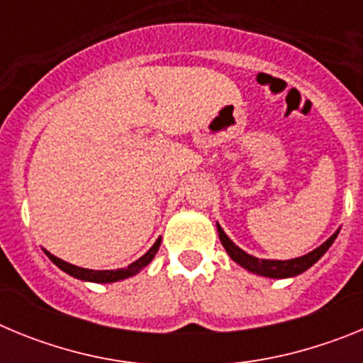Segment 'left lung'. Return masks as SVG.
Segmentation results:
<instances>
[{"instance_id":"8db88e82","label":"left lung","mask_w":363,"mask_h":363,"mask_svg":"<svg viewBox=\"0 0 363 363\" xmlns=\"http://www.w3.org/2000/svg\"><path fill=\"white\" fill-rule=\"evenodd\" d=\"M218 236H220L221 245L225 247V251L229 252L230 258H233L236 264L242 265V267H245L247 271L256 272V274H262V277L267 278H289L296 277L300 272L307 271L313 264H316V262L325 255L327 249L333 245V242L336 240L338 233L333 234L331 238L327 240L325 243H322L318 249H314L313 252H309V255L301 256V258L285 259V262H281V259H259L251 255H247V252L242 251L238 245H234V243L230 242V238L223 233V229H221L220 225H218Z\"/></svg>"}]
</instances>
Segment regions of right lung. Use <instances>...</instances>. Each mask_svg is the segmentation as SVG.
Instances as JSON below:
<instances>
[{
  "label": "right lung",
  "instance_id": "1",
  "mask_svg": "<svg viewBox=\"0 0 363 363\" xmlns=\"http://www.w3.org/2000/svg\"><path fill=\"white\" fill-rule=\"evenodd\" d=\"M160 243H162V238L156 240V243L150 247L149 251H147L142 258L136 259L134 264H130L129 267H125V269H116V271H92V269L76 267V265L67 264V262H63V259L49 255V252H47V255H49V258L52 259L57 267L62 269V271H65L67 274H70V277L79 278V280H86V281H96V284H112V281H118V280H123V278L133 277V274H136V272L142 271L145 265H149L150 259L154 258V255L158 252Z\"/></svg>",
  "mask_w": 363,
  "mask_h": 363
}]
</instances>
